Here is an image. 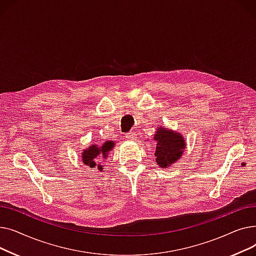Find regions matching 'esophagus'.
I'll list each match as a JSON object with an SVG mask.
<instances>
[{
	"mask_svg": "<svg viewBox=\"0 0 256 256\" xmlns=\"http://www.w3.org/2000/svg\"><path fill=\"white\" fill-rule=\"evenodd\" d=\"M126 138L128 140H136V139H137V134L134 132H130L126 134Z\"/></svg>",
	"mask_w": 256,
	"mask_h": 256,
	"instance_id": "esophagus-1",
	"label": "esophagus"
}]
</instances>
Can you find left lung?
Returning <instances> with one entry per match:
<instances>
[{"instance_id":"8db88e82","label":"left lung","mask_w":256,"mask_h":256,"mask_svg":"<svg viewBox=\"0 0 256 256\" xmlns=\"http://www.w3.org/2000/svg\"><path fill=\"white\" fill-rule=\"evenodd\" d=\"M154 140H156V162L160 168H168L171 164L176 163L184 150L186 142L182 135L165 128H160L156 130Z\"/></svg>"}]
</instances>
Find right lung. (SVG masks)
I'll list each match as a JSON object with an SVG mask.
<instances>
[{
    "label": "right lung",
    "instance_id": "1",
    "mask_svg": "<svg viewBox=\"0 0 256 256\" xmlns=\"http://www.w3.org/2000/svg\"><path fill=\"white\" fill-rule=\"evenodd\" d=\"M113 146H114L113 141H106L100 147H98V145H91V147H88V150H84L82 154L83 163L85 165H88L90 168H94L96 166L98 160H102V158H106L108 152L112 150ZM98 169L102 171V168L100 165H98Z\"/></svg>",
    "mask_w": 256,
    "mask_h": 256
}]
</instances>
